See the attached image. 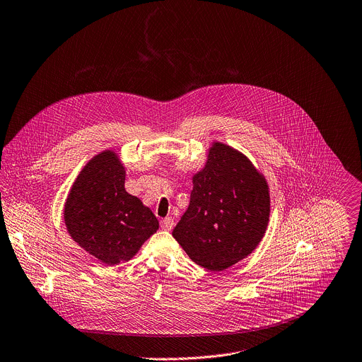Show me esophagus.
<instances>
[{"label": "esophagus", "mask_w": 362, "mask_h": 362, "mask_svg": "<svg viewBox=\"0 0 362 362\" xmlns=\"http://www.w3.org/2000/svg\"><path fill=\"white\" fill-rule=\"evenodd\" d=\"M160 225H161V228H163L164 230H171L173 226H174V219H173L171 216H167V218L161 219Z\"/></svg>", "instance_id": "1"}]
</instances>
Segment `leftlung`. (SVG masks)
<instances>
[{"instance_id": "1", "label": "left lung", "mask_w": 362, "mask_h": 362, "mask_svg": "<svg viewBox=\"0 0 362 362\" xmlns=\"http://www.w3.org/2000/svg\"><path fill=\"white\" fill-rule=\"evenodd\" d=\"M192 184L189 205L173 236L192 262L221 272L262 240L270 212L269 188L243 154L221 143L209 148Z\"/></svg>"}]
</instances>
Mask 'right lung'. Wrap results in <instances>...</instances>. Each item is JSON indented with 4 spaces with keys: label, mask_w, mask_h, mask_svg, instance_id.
I'll list each match as a JSON object with an SVG mask.
<instances>
[{
    "label": "right lung",
    "mask_w": 362,
    "mask_h": 362,
    "mask_svg": "<svg viewBox=\"0 0 362 362\" xmlns=\"http://www.w3.org/2000/svg\"><path fill=\"white\" fill-rule=\"evenodd\" d=\"M126 171L113 151L93 157L65 204L69 235L106 264L130 260L158 229L150 208L124 189Z\"/></svg>",
    "instance_id": "obj_1"
}]
</instances>
